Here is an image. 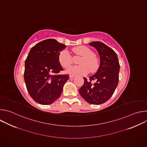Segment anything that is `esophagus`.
Masks as SVG:
<instances>
[{
    "mask_svg": "<svg viewBox=\"0 0 147 147\" xmlns=\"http://www.w3.org/2000/svg\"><path fill=\"white\" fill-rule=\"evenodd\" d=\"M76 77V76L74 75H69V78L70 79H73V78H74Z\"/></svg>",
    "mask_w": 147,
    "mask_h": 147,
    "instance_id": "obj_1",
    "label": "esophagus"
}]
</instances>
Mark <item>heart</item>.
Wrapping results in <instances>:
<instances>
[{"label":"heart","instance_id":"b5f03b06","mask_svg":"<svg viewBox=\"0 0 147 147\" xmlns=\"http://www.w3.org/2000/svg\"><path fill=\"white\" fill-rule=\"evenodd\" d=\"M73 52L77 55L82 56L78 63L79 66H74L68 69L66 72L70 74L78 76L86 75L89 71L91 73L96 71L99 67L98 61L92 51L85 46H78L73 49ZM58 60L60 65L64 68L70 67L72 63V56L66 49L61 51L58 56Z\"/></svg>","mask_w":147,"mask_h":147}]
</instances>
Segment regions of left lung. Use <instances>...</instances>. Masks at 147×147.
<instances>
[{
	"instance_id": "8db88e82",
	"label": "left lung",
	"mask_w": 147,
	"mask_h": 147,
	"mask_svg": "<svg viewBox=\"0 0 147 147\" xmlns=\"http://www.w3.org/2000/svg\"><path fill=\"white\" fill-rule=\"evenodd\" d=\"M89 45L97 50L100 65L96 73L89 77L88 80L84 77V83L79 93L89 103L100 105L110 99L117 86L120 65L117 54L105 44L96 41Z\"/></svg>"
}]
</instances>
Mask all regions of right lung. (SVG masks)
<instances>
[{
  "label": "right lung",
  "instance_id": "obj_1",
  "mask_svg": "<svg viewBox=\"0 0 147 147\" xmlns=\"http://www.w3.org/2000/svg\"><path fill=\"white\" fill-rule=\"evenodd\" d=\"M54 39L44 40L33 47L25 61L24 81L27 91L36 102L49 105L60 96L69 74H57L63 70L59 53L66 48Z\"/></svg>",
  "mask_w": 147,
  "mask_h": 147
}]
</instances>
